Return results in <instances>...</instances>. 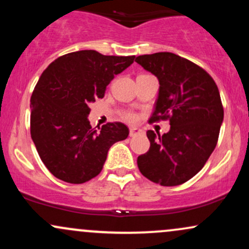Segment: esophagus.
Wrapping results in <instances>:
<instances>
[{"label": "esophagus", "mask_w": 249, "mask_h": 249, "mask_svg": "<svg viewBox=\"0 0 249 249\" xmlns=\"http://www.w3.org/2000/svg\"><path fill=\"white\" fill-rule=\"evenodd\" d=\"M144 131L139 127H131L130 128V137H134V136H138V134H142Z\"/></svg>", "instance_id": "34e87169"}]
</instances>
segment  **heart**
Instances as JSON below:
<instances>
[{
	"label": "heart",
	"mask_w": 249,
	"mask_h": 249,
	"mask_svg": "<svg viewBox=\"0 0 249 249\" xmlns=\"http://www.w3.org/2000/svg\"><path fill=\"white\" fill-rule=\"evenodd\" d=\"M125 118L130 119V121H132V119H134V116L132 115V113H126V115H125Z\"/></svg>",
	"instance_id": "obj_1"
}]
</instances>
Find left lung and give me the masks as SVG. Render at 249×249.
<instances>
[{
	"mask_svg": "<svg viewBox=\"0 0 249 249\" xmlns=\"http://www.w3.org/2000/svg\"><path fill=\"white\" fill-rule=\"evenodd\" d=\"M159 81L150 122L170 121L167 133L146 134L150 148L138 157L139 171L161 186H177L204 167L216 146L224 107L213 78L199 65L172 53L136 58Z\"/></svg>",
	"mask_w": 249,
	"mask_h": 249,
	"instance_id": "1",
	"label": "left lung"
}]
</instances>
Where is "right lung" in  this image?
Segmentation results:
<instances>
[{
    "mask_svg": "<svg viewBox=\"0 0 249 249\" xmlns=\"http://www.w3.org/2000/svg\"><path fill=\"white\" fill-rule=\"evenodd\" d=\"M134 56L81 50L58 57L39 77L30 99V133L39 158L56 178L83 184L101 173L108 148L128 136L115 122L93 130L89 104L104 97L110 82Z\"/></svg>",
    "mask_w": 249,
    "mask_h": 249,
    "instance_id": "obj_1",
    "label": "right lung"
}]
</instances>
